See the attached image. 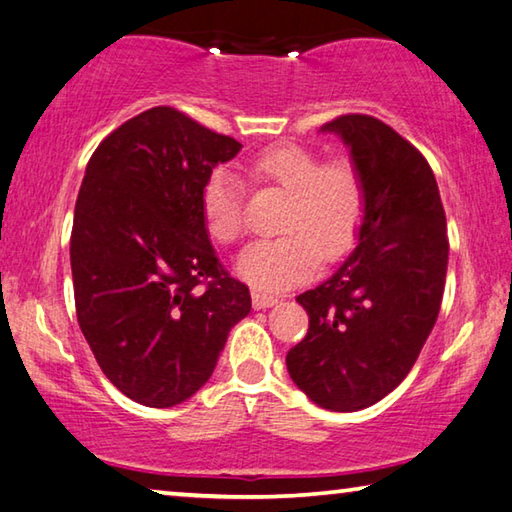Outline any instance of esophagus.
Instances as JSON below:
<instances>
[{"label": "esophagus", "instance_id": "1", "mask_svg": "<svg viewBox=\"0 0 512 512\" xmlns=\"http://www.w3.org/2000/svg\"><path fill=\"white\" fill-rule=\"evenodd\" d=\"M253 296V307L255 309H266V307H273L277 302V296H271V293H264V291H253L250 293Z\"/></svg>", "mask_w": 512, "mask_h": 512}]
</instances>
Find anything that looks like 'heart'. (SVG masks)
<instances>
[{"label": "heart", "instance_id": "1", "mask_svg": "<svg viewBox=\"0 0 512 512\" xmlns=\"http://www.w3.org/2000/svg\"><path fill=\"white\" fill-rule=\"evenodd\" d=\"M253 187H277L289 194L280 228L284 235L250 244L237 271L259 291H284L305 282L323 262H336L354 246L366 214V185L352 158L320 162L302 144H273L246 164ZM203 225L216 244L230 246L246 232L244 185L216 169L201 189Z\"/></svg>", "mask_w": 512, "mask_h": 512}]
</instances>
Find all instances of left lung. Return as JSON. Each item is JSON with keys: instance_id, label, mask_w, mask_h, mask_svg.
Returning <instances> with one entry per match:
<instances>
[{"instance_id": "obj_1", "label": "left lung", "mask_w": 512, "mask_h": 512, "mask_svg": "<svg viewBox=\"0 0 512 512\" xmlns=\"http://www.w3.org/2000/svg\"><path fill=\"white\" fill-rule=\"evenodd\" d=\"M339 133L366 185L359 244L339 271L296 298L307 336L287 354L296 386L329 411L379 402L409 375L436 325L447 275V221L424 155L370 115H341Z\"/></svg>"}]
</instances>
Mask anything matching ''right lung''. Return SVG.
I'll list each match as a JSON object with an SVG mask.
<instances>
[{
    "mask_svg": "<svg viewBox=\"0 0 512 512\" xmlns=\"http://www.w3.org/2000/svg\"><path fill=\"white\" fill-rule=\"evenodd\" d=\"M239 149L158 106L115 128L85 169L69 239L76 318L103 375L144 406L192 397L250 311L201 216L205 180Z\"/></svg>",
    "mask_w": 512,
    "mask_h": 512,
    "instance_id": "obj_1",
    "label": "right lung"
}]
</instances>
